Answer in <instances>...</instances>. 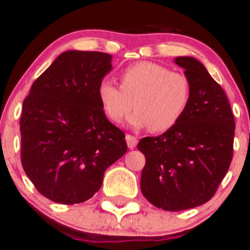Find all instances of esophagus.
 I'll return each mask as SVG.
<instances>
[{"label":"esophagus","mask_w":250,"mask_h":250,"mask_svg":"<svg viewBox=\"0 0 250 250\" xmlns=\"http://www.w3.org/2000/svg\"><path fill=\"white\" fill-rule=\"evenodd\" d=\"M125 139H126V143H127L128 148H131V150L136 147L137 143H138V139H137L134 136H131V134H126Z\"/></svg>","instance_id":"1"}]
</instances>
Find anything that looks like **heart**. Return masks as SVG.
<instances>
[{"label": "heart", "mask_w": 250, "mask_h": 250, "mask_svg": "<svg viewBox=\"0 0 250 250\" xmlns=\"http://www.w3.org/2000/svg\"><path fill=\"white\" fill-rule=\"evenodd\" d=\"M98 97L111 122L122 123L134 106L136 112L130 118L133 127L164 132L186 113L191 86L184 74L171 72L162 64L140 61L122 72L120 87L110 79L100 81Z\"/></svg>", "instance_id": "1"}]
</instances>
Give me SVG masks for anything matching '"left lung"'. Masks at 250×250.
Listing matches in <instances>:
<instances>
[{
	"mask_svg": "<svg viewBox=\"0 0 250 250\" xmlns=\"http://www.w3.org/2000/svg\"><path fill=\"white\" fill-rule=\"evenodd\" d=\"M191 86L186 113L167 132L138 143L145 167L140 189L157 208L179 211L215 195L232 158L235 120L226 93L197 59L178 57Z\"/></svg>",
	"mask_w": 250,
	"mask_h": 250,
	"instance_id": "left-lung-1",
	"label": "left lung"
}]
</instances>
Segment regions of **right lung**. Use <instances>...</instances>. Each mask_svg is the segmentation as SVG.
<instances>
[{
    "mask_svg": "<svg viewBox=\"0 0 250 250\" xmlns=\"http://www.w3.org/2000/svg\"><path fill=\"white\" fill-rule=\"evenodd\" d=\"M112 55L67 50L33 83L20 119L21 162L36 190L61 204L83 203L127 151L98 97Z\"/></svg>",
    "mask_w": 250,
    "mask_h": 250,
    "instance_id": "right-lung-1",
    "label": "right lung"
}]
</instances>
